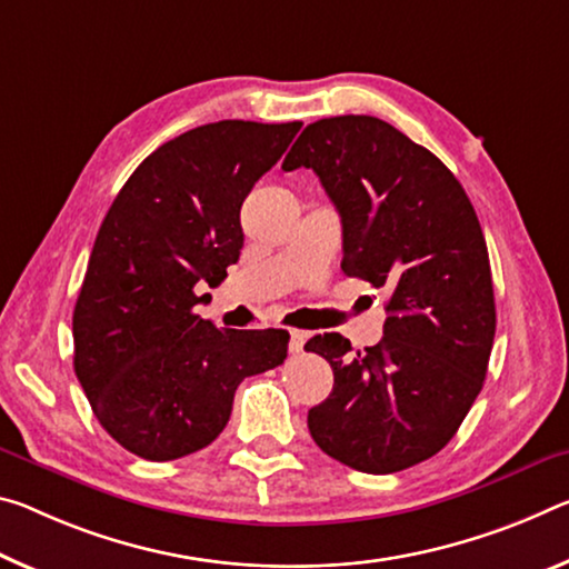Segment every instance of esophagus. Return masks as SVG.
<instances>
[{
  "mask_svg": "<svg viewBox=\"0 0 569 569\" xmlns=\"http://www.w3.org/2000/svg\"><path fill=\"white\" fill-rule=\"evenodd\" d=\"M306 345V331L293 329L291 331V341H288V349H291V355H301Z\"/></svg>",
  "mask_w": 569,
  "mask_h": 569,
  "instance_id": "1",
  "label": "esophagus"
}]
</instances>
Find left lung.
Listing matches in <instances>:
<instances>
[{
  "label": "left lung",
  "instance_id": "obj_1",
  "mask_svg": "<svg viewBox=\"0 0 569 569\" xmlns=\"http://www.w3.org/2000/svg\"><path fill=\"white\" fill-rule=\"evenodd\" d=\"M299 167L337 207L341 270L387 291L385 337L365 355L341 333L306 341L333 369L311 438L355 471H402L456 436L486 380L496 306L479 218L443 161L375 116L306 126L283 161Z\"/></svg>",
  "mask_w": 569,
  "mask_h": 569
}]
</instances>
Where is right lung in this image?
I'll return each mask as SVG.
<instances>
[{"instance_id":"right-lung-1","label":"right lung","mask_w":569,"mask_h":569,"mask_svg":"<svg viewBox=\"0 0 569 569\" xmlns=\"http://www.w3.org/2000/svg\"><path fill=\"white\" fill-rule=\"evenodd\" d=\"M299 129L197 126L116 194L76 301L73 365L98 422L133 456L174 461L210 446L238 385L283 365L286 329H218L194 313V288L238 263L240 207Z\"/></svg>"}]
</instances>
